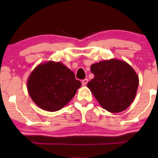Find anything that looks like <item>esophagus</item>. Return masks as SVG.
<instances>
[{
	"label": "esophagus",
	"instance_id": "34e87169",
	"mask_svg": "<svg viewBox=\"0 0 158 158\" xmlns=\"http://www.w3.org/2000/svg\"><path fill=\"white\" fill-rule=\"evenodd\" d=\"M88 79H85L81 81V84H82V85H86L87 84H88Z\"/></svg>",
	"mask_w": 158,
	"mask_h": 158
}]
</instances>
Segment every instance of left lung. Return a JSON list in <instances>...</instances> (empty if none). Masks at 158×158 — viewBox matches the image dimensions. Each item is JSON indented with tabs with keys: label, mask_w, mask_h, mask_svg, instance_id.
<instances>
[{
	"label": "left lung",
	"mask_w": 158,
	"mask_h": 158,
	"mask_svg": "<svg viewBox=\"0 0 158 158\" xmlns=\"http://www.w3.org/2000/svg\"><path fill=\"white\" fill-rule=\"evenodd\" d=\"M90 71L94 78L87 86L104 109L119 113L131 104L139 79L128 63L114 59L101 61L92 64Z\"/></svg>",
	"instance_id": "1"
}]
</instances>
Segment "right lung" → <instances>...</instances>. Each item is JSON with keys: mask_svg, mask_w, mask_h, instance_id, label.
<instances>
[{"mask_svg": "<svg viewBox=\"0 0 158 158\" xmlns=\"http://www.w3.org/2000/svg\"><path fill=\"white\" fill-rule=\"evenodd\" d=\"M81 85L72 70L62 63L52 61L38 65L27 80L31 99L40 108L48 111L61 109Z\"/></svg>", "mask_w": 158, "mask_h": 158, "instance_id": "right-lung-1", "label": "right lung"}]
</instances>
